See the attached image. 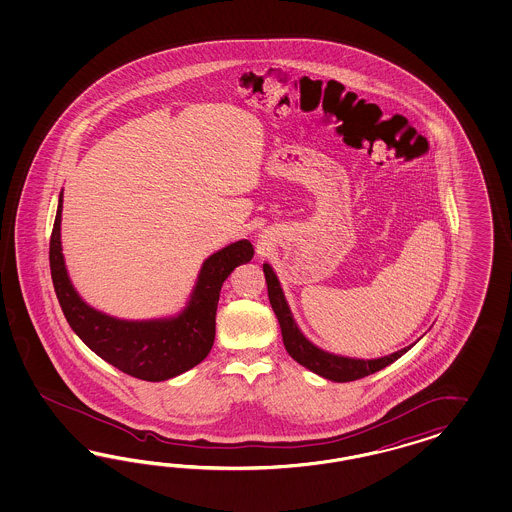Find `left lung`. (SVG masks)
I'll list each match as a JSON object with an SVG mask.
<instances>
[{"mask_svg": "<svg viewBox=\"0 0 512 512\" xmlns=\"http://www.w3.org/2000/svg\"><path fill=\"white\" fill-rule=\"evenodd\" d=\"M264 278L268 285V298L272 304V310L278 317L279 326H281V336L285 349L291 357L295 358L298 364L306 366L311 372L319 373L321 377H326L330 381H338V383H347V381H357L370 373L379 372L383 368H387L388 364H392L394 360L405 355L411 347H405L402 351H396L392 355L383 358H375V360H360V358L336 357L321 351L319 347H315L311 341L306 340L302 336V332L298 330L295 319L291 315V310L285 302L283 291L279 287L278 278L274 274V270L263 264Z\"/></svg>", "mask_w": 512, "mask_h": 512, "instance_id": "8db88e82", "label": "left lung"}]
</instances>
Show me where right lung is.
Masks as SVG:
<instances>
[{"label":"right lung","mask_w":512,"mask_h":512,"mask_svg":"<svg viewBox=\"0 0 512 512\" xmlns=\"http://www.w3.org/2000/svg\"><path fill=\"white\" fill-rule=\"evenodd\" d=\"M62 195L50 236V274L63 315L95 355L142 381H165L191 370L210 353L216 336V310L223 281L236 266L249 263V240L234 242L202 264L191 302L182 315L163 321L129 323L86 306L67 278L63 264Z\"/></svg>","instance_id":"obj_1"}]
</instances>
